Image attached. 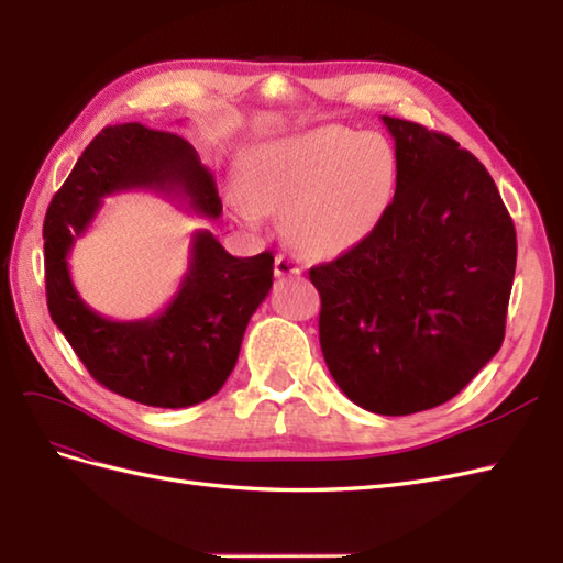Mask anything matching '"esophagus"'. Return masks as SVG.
I'll use <instances>...</instances> for the list:
<instances>
[{
  "instance_id": "esophagus-1",
  "label": "esophagus",
  "mask_w": 563,
  "mask_h": 563,
  "mask_svg": "<svg viewBox=\"0 0 563 563\" xmlns=\"http://www.w3.org/2000/svg\"><path fill=\"white\" fill-rule=\"evenodd\" d=\"M273 271H276L278 278H283V276H297V273H302V266H299V261H295L292 256L278 254L276 256V266H273Z\"/></svg>"
}]
</instances>
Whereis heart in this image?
<instances>
[{
	"label": "heart",
	"instance_id": "obj_1",
	"mask_svg": "<svg viewBox=\"0 0 563 563\" xmlns=\"http://www.w3.org/2000/svg\"><path fill=\"white\" fill-rule=\"evenodd\" d=\"M396 153L378 134L323 126L258 143L242 163L234 211L246 222L287 213L292 240L309 254L355 250L384 220L396 194Z\"/></svg>",
	"mask_w": 563,
	"mask_h": 563
}]
</instances>
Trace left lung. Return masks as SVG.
Returning <instances> with one entry per match:
<instances>
[{
	"instance_id": "8db88e82",
	"label": "left lung",
	"mask_w": 563,
	"mask_h": 563,
	"mask_svg": "<svg viewBox=\"0 0 563 563\" xmlns=\"http://www.w3.org/2000/svg\"><path fill=\"white\" fill-rule=\"evenodd\" d=\"M382 120L396 141L394 201L367 240L309 268V280L335 384L360 408L396 417L451 400L499 352L516 228L459 141Z\"/></svg>"
}]
</instances>
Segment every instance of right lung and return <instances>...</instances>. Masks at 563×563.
<instances>
[{
	"label": "right lung",
	"mask_w": 563,
	"mask_h": 563,
	"mask_svg": "<svg viewBox=\"0 0 563 563\" xmlns=\"http://www.w3.org/2000/svg\"><path fill=\"white\" fill-rule=\"evenodd\" d=\"M129 189L177 196L208 218L222 211L213 175L191 143L139 122L104 126L47 208V309L98 384L151 408H189L216 396L238 364L246 323L273 287V254L238 258L213 232L196 230L185 278L161 313L100 317L76 292L69 254L104 196Z\"/></svg>",
	"instance_id": "add662e5"
}]
</instances>
